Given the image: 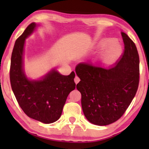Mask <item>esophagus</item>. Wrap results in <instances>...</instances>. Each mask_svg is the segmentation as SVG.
Masks as SVG:
<instances>
[{"label":"esophagus","mask_w":149,"mask_h":149,"mask_svg":"<svg viewBox=\"0 0 149 149\" xmlns=\"http://www.w3.org/2000/svg\"><path fill=\"white\" fill-rule=\"evenodd\" d=\"M79 81H80V79H79L77 76L75 77V78H74V82H75V83H76V84H77V83H78Z\"/></svg>","instance_id":"obj_1"}]
</instances>
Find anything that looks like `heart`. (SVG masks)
Listing matches in <instances>:
<instances>
[{"label":"heart","mask_w":149,"mask_h":149,"mask_svg":"<svg viewBox=\"0 0 149 149\" xmlns=\"http://www.w3.org/2000/svg\"><path fill=\"white\" fill-rule=\"evenodd\" d=\"M107 47L104 49L100 56V59L104 62L111 64L117 60L123 53V48L117 39L114 38H107L100 43L101 47Z\"/></svg>","instance_id":"b5f03b06"}]
</instances>
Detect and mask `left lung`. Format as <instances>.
<instances>
[{
	"label": "left lung",
	"instance_id": "obj_1",
	"mask_svg": "<svg viewBox=\"0 0 149 149\" xmlns=\"http://www.w3.org/2000/svg\"><path fill=\"white\" fill-rule=\"evenodd\" d=\"M125 49L115 66L109 68L81 63L75 68L81 79L77 89L86 119L107 125L120 119L135 96L139 84V56L136 45L121 32Z\"/></svg>",
	"mask_w": 149,
	"mask_h": 149
}]
</instances>
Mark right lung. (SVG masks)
<instances>
[{
    "instance_id": "1",
    "label": "right lung",
    "mask_w": 149,
    "mask_h": 149,
    "mask_svg": "<svg viewBox=\"0 0 149 149\" xmlns=\"http://www.w3.org/2000/svg\"><path fill=\"white\" fill-rule=\"evenodd\" d=\"M38 24H30L16 40L11 54L10 81L19 107L28 117L43 123L60 119L70 91L75 89L74 72L68 76L52 69L38 80H30L24 70L26 38L33 33Z\"/></svg>"
}]
</instances>
